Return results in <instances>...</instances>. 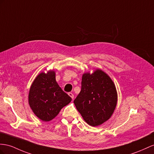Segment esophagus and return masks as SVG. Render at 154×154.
<instances>
[{"instance_id":"1","label":"esophagus","mask_w":154,"mask_h":154,"mask_svg":"<svg viewBox=\"0 0 154 154\" xmlns=\"http://www.w3.org/2000/svg\"><path fill=\"white\" fill-rule=\"evenodd\" d=\"M68 95H69L72 98V100L74 98V95H73V94L72 92H69V93H68Z\"/></svg>"}]
</instances>
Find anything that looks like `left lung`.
I'll list each match as a JSON object with an SVG mask.
<instances>
[{
  "instance_id": "8db88e82",
  "label": "left lung",
  "mask_w": 154,
  "mask_h": 154,
  "mask_svg": "<svg viewBox=\"0 0 154 154\" xmlns=\"http://www.w3.org/2000/svg\"><path fill=\"white\" fill-rule=\"evenodd\" d=\"M118 94L115 83L100 69L82 77L81 90L73 103L88 125H100L111 117L116 107Z\"/></svg>"
}]
</instances>
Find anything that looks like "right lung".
<instances>
[{"label": "right lung", "instance_id": "right-lung-1", "mask_svg": "<svg viewBox=\"0 0 154 154\" xmlns=\"http://www.w3.org/2000/svg\"><path fill=\"white\" fill-rule=\"evenodd\" d=\"M53 70L42 72L35 78L29 93V103L32 111L43 122H49L56 117L71 98L59 86Z\"/></svg>", "mask_w": 154, "mask_h": 154}]
</instances>
